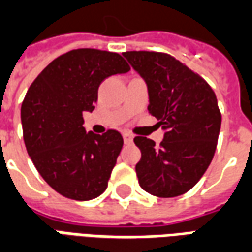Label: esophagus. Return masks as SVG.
<instances>
[{"label": "esophagus", "instance_id": "1", "mask_svg": "<svg viewBox=\"0 0 252 252\" xmlns=\"http://www.w3.org/2000/svg\"><path fill=\"white\" fill-rule=\"evenodd\" d=\"M123 137H124V143L126 144H131L132 140H133V136H132L131 133H128V132H123Z\"/></svg>", "mask_w": 252, "mask_h": 252}]
</instances>
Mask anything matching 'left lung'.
<instances>
[{
    "label": "left lung",
    "mask_w": 252,
    "mask_h": 252,
    "mask_svg": "<svg viewBox=\"0 0 252 252\" xmlns=\"http://www.w3.org/2000/svg\"><path fill=\"white\" fill-rule=\"evenodd\" d=\"M148 90V112L158 119L160 147L144 136L133 142L142 151L139 185L162 198L189 191L211 164L221 126L215 92L205 79L169 54L123 52Z\"/></svg>",
    "instance_id": "1"
}]
</instances>
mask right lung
Listing matches in <instances>:
<instances>
[{
    "label": "right lung",
    "instance_id": "right-lung-1",
    "mask_svg": "<svg viewBox=\"0 0 252 252\" xmlns=\"http://www.w3.org/2000/svg\"><path fill=\"white\" fill-rule=\"evenodd\" d=\"M128 71L116 52L79 48L54 59L28 89L21 105L25 147L39 174L59 194L89 201L108 188L123 136L115 129L86 132L83 113L95 108L104 79Z\"/></svg>",
    "mask_w": 252,
    "mask_h": 252
}]
</instances>
